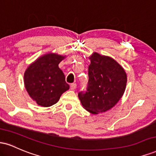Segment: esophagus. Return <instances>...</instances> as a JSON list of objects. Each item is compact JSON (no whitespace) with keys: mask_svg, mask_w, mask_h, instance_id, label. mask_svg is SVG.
I'll return each instance as SVG.
<instances>
[{"mask_svg":"<svg viewBox=\"0 0 156 156\" xmlns=\"http://www.w3.org/2000/svg\"><path fill=\"white\" fill-rule=\"evenodd\" d=\"M76 87H77L76 83H72L70 85V89H72V90H74V89H76Z\"/></svg>","mask_w":156,"mask_h":156,"instance_id":"esophagus-1","label":"esophagus"}]
</instances>
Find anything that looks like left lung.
<instances>
[{
	"label": "left lung",
	"mask_w": 156,
	"mask_h": 156,
	"mask_svg": "<svg viewBox=\"0 0 156 156\" xmlns=\"http://www.w3.org/2000/svg\"><path fill=\"white\" fill-rule=\"evenodd\" d=\"M89 81L86 92L78 93L80 103L91 114L105 112L124 94L127 75L123 67L109 56L93 53L89 56Z\"/></svg>",
	"instance_id": "left-lung-1"
}]
</instances>
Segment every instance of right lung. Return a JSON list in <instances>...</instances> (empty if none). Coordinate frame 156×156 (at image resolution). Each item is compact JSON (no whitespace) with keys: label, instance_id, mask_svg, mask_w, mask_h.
Instances as JSON below:
<instances>
[{"label":"right lung","instance_id":"add662e5","mask_svg":"<svg viewBox=\"0 0 156 156\" xmlns=\"http://www.w3.org/2000/svg\"><path fill=\"white\" fill-rule=\"evenodd\" d=\"M65 56L47 53L30 64L24 73L26 91L39 105L49 107L54 105L69 88L58 64Z\"/></svg>","mask_w":156,"mask_h":156}]
</instances>
